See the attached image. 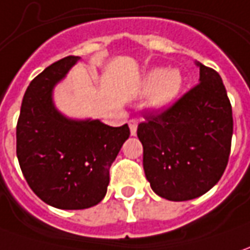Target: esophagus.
Wrapping results in <instances>:
<instances>
[{"label": "esophagus", "mask_w": 250, "mask_h": 250, "mask_svg": "<svg viewBox=\"0 0 250 250\" xmlns=\"http://www.w3.org/2000/svg\"><path fill=\"white\" fill-rule=\"evenodd\" d=\"M128 125H130V134H131L132 137L137 134V127H138V122L135 120V119H131L130 122H128Z\"/></svg>", "instance_id": "obj_1"}]
</instances>
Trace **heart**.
I'll return each mask as SVG.
<instances>
[{"label": "heart", "instance_id": "1", "mask_svg": "<svg viewBox=\"0 0 250 250\" xmlns=\"http://www.w3.org/2000/svg\"><path fill=\"white\" fill-rule=\"evenodd\" d=\"M183 86V75L178 68H153L145 74L139 93H149V105L154 111L168 108L178 98Z\"/></svg>", "mask_w": 250, "mask_h": 250}]
</instances>
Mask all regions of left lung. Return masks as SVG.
Wrapping results in <instances>:
<instances>
[{"label": "left lung", "instance_id": "obj_1", "mask_svg": "<svg viewBox=\"0 0 250 250\" xmlns=\"http://www.w3.org/2000/svg\"><path fill=\"white\" fill-rule=\"evenodd\" d=\"M200 79L161 115L137 130L150 188L169 201L205 194L225 172L232 137V111L216 71L196 61Z\"/></svg>", "mask_w": 250, "mask_h": 250}]
</instances>
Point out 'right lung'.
<instances>
[{
    "instance_id": "1",
    "label": "right lung",
    "mask_w": 250,
    "mask_h": 250,
    "mask_svg": "<svg viewBox=\"0 0 250 250\" xmlns=\"http://www.w3.org/2000/svg\"><path fill=\"white\" fill-rule=\"evenodd\" d=\"M78 61L81 57H64L30 83L16 128V153L25 181L43 203L59 209H86L103 200L109 168L130 137L127 125L68 118L57 109L54 87Z\"/></svg>"
}]
</instances>
